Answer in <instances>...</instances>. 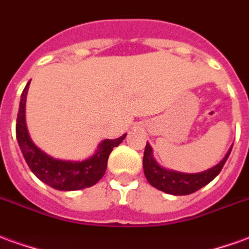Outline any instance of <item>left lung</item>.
Masks as SVG:
<instances>
[{
    "instance_id": "1",
    "label": "left lung",
    "mask_w": 249,
    "mask_h": 249,
    "mask_svg": "<svg viewBox=\"0 0 249 249\" xmlns=\"http://www.w3.org/2000/svg\"><path fill=\"white\" fill-rule=\"evenodd\" d=\"M230 152L231 150L227 152L224 159L219 164L207 171L199 172V174H183V172L170 171L159 166L152 158L151 146L147 143L144 154H143V170H144L147 180L152 187L167 194H171V195H188L200 190L201 187L208 184L219 175L227 158L230 157Z\"/></svg>"
}]
</instances>
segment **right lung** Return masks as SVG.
Returning a JSON list of instances; mask_svg holds the SVG:
<instances>
[{
	"mask_svg": "<svg viewBox=\"0 0 249 249\" xmlns=\"http://www.w3.org/2000/svg\"><path fill=\"white\" fill-rule=\"evenodd\" d=\"M30 82L23 89L18 108L16 134L19 148L33 174L48 186L61 191H75L97 184L106 172L107 160L114 147L119 146L126 134L118 139H106L99 144L98 151L82 162H67L50 158L42 152L29 138L25 123V105Z\"/></svg>",
	"mask_w": 249,
	"mask_h": 249,
	"instance_id": "obj_1",
	"label": "right lung"
}]
</instances>
